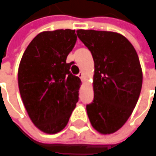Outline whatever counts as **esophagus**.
<instances>
[{
  "label": "esophagus",
  "mask_w": 156,
  "mask_h": 156,
  "mask_svg": "<svg viewBox=\"0 0 156 156\" xmlns=\"http://www.w3.org/2000/svg\"><path fill=\"white\" fill-rule=\"evenodd\" d=\"M78 76L79 77V78H80V79H81V80H83V73H79V74H78Z\"/></svg>",
  "instance_id": "34e87169"
}]
</instances>
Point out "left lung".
I'll use <instances>...</instances> for the list:
<instances>
[{
	"mask_svg": "<svg viewBox=\"0 0 156 156\" xmlns=\"http://www.w3.org/2000/svg\"><path fill=\"white\" fill-rule=\"evenodd\" d=\"M94 60V99L86 105L92 127L102 134L118 130L133 112L141 93L142 73L134 46L114 32L78 30Z\"/></svg>",
	"mask_w": 156,
	"mask_h": 156,
	"instance_id": "1",
	"label": "left lung"
}]
</instances>
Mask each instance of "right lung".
Returning a JSON list of instances; mask_svg holds the SVG:
<instances>
[{
  "instance_id": "obj_1",
  "label": "right lung",
  "mask_w": 156,
  "mask_h": 156,
  "mask_svg": "<svg viewBox=\"0 0 156 156\" xmlns=\"http://www.w3.org/2000/svg\"><path fill=\"white\" fill-rule=\"evenodd\" d=\"M77 41L75 30L42 32L27 47L18 71L25 108L41 131L56 134L66 126L78 101L80 78L66 63Z\"/></svg>"
}]
</instances>
